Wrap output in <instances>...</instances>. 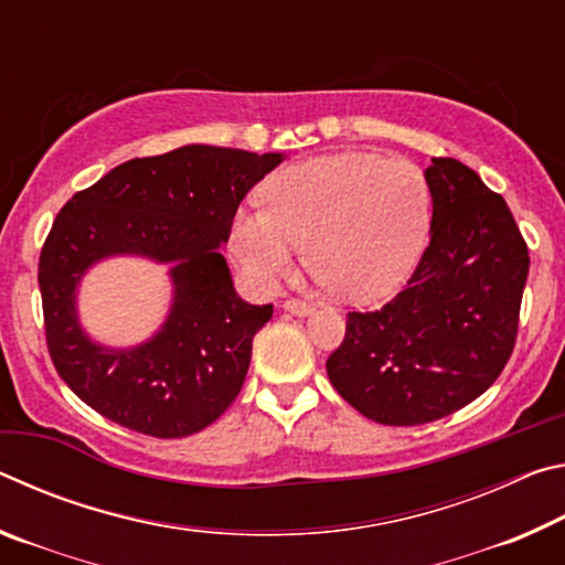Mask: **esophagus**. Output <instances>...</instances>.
<instances>
[{"instance_id": "obj_1", "label": "esophagus", "mask_w": 565, "mask_h": 565, "mask_svg": "<svg viewBox=\"0 0 565 565\" xmlns=\"http://www.w3.org/2000/svg\"><path fill=\"white\" fill-rule=\"evenodd\" d=\"M284 309L296 313V317H306V313L313 311V306L309 301H301V299H286Z\"/></svg>"}]
</instances>
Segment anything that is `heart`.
Here are the masks:
<instances>
[{
	"instance_id": "obj_1",
	"label": "heart",
	"mask_w": 565,
	"mask_h": 565,
	"mask_svg": "<svg viewBox=\"0 0 565 565\" xmlns=\"http://www.w3.org/2000/svg\"><path fill=\"white\" fill-rule=\"evenodd\" d=\"M269 209H242L232 252L248 279L274 286L306 264L343 301H374L416 264L431 226V189L416 164L371 151L309 159L279 171Z\"/></svg>"
}]
</instances>
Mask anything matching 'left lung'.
I'll return each mask as SVG.
<instances>
[{"instance_id":"left-lung-1","label":"left lung","mask_w":565,"mask_h":565,"mask_svg":"<svg viewBox=\"0 0 565 565\" xmlns=\"http://www.w3.org/2000/svg\"><path fill=\"white\" fill-rule=\"evenodd\" d=\"M431 242L404 289L351 311L327 361L331 386L376 424H431L471 404L509 363L529 246L503 196L473 169L436 157Z\"/></svg>"}]
</instances>
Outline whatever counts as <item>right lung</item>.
Returning a JSON list of instances; mask_svg holds the SVG:
<instances>
[{
  "label": "right lung",
  "instance_id": "1",
  "mask_svg": "<svg viewBox=\"0 0 565 565\" xmlns=\"http://www.w3.org/2000/svg\"><path fill=\"white\" fill-rule=\"evenodd\" d=\"M281 154L189 145L124 161L56 214L40 256L44 333L56 374L104 418L154 438L202 431L244 386L252 341L274 306L238 299L218 252L248 189ZM139 253L175 264L172 311L157 338L104 350L75 319V284L92 263Z\"/></svg>",
  "mask_w": 565,
  "mask_h": 565
}]
</instances>
